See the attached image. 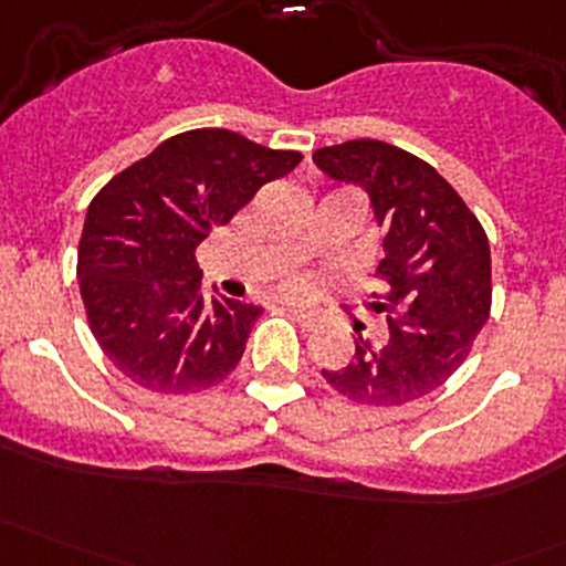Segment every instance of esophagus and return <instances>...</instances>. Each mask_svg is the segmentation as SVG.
Wrapping results in <instances>:
<instances>
[{"instance_id":"esophagus-1","label":"esophagus","mask_w":566,"mask_h":566,"mask_svg":"<svg viewBox=\"0 0 566 566\" xmlns=\"http://www.w3.org/2000/svg\"><path fill=\"white\" fill-rule=\"evenodd\" d=\"M287 312H290V315H293L295 319H298V323L304 325V328H317L319 317L315 315V312L304 310V306H295V304H287Z\"/></svg>"}]
</instances>
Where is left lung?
Here are the masks:
<instances>
[{
	"label": "left lung",
	"instance_id": "left-lung-1",
	"mask_svg": "<svg viewBox=\"0 0 566 566\" xmlns=\"http://www.w3.org/2000/svg\"><path fill=\"white\" fill-rule=\"evenodd\" d=\"M315 164L369 193L384 227L378 265L384 293L369 310L384 315V345L356 339V356L323 378L342 397L378 408L416 402L447 384L490 317V243L462 197L427 161L378 139L315 150Z\"/></svg>",
	"mask_w": 566,
	"mask_h": 566
}]
</instances>
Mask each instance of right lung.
<instances>
[{
	"instance_id": "obj_1",
	"label": "right lung",
	"mask_w": 566,
	"mask_h": 566,
	"mask_svg": "<svg viewBox=\"0 0 566 566\" xmlns=\"http://www.w3.org/2000/svg\"><path fill=\"white\" fill-rule=\"evenodd\" d=\"M301 158L235 130L197 128L169 136L95 193L78 287L95 342L125 378L188 394L238 367L262 306L205 298L197 247Z\"/></svg>"
}]
</instances>
